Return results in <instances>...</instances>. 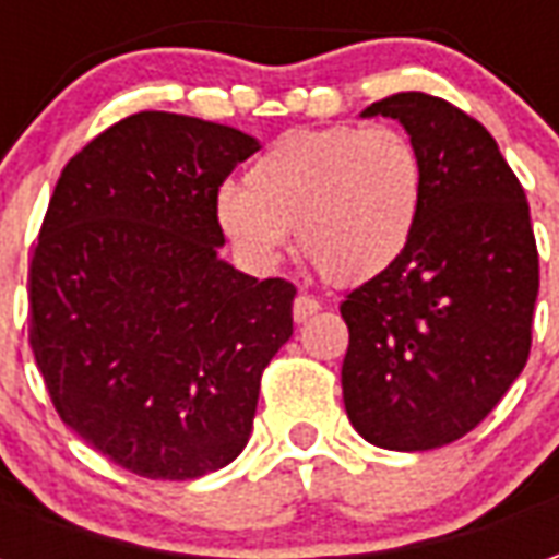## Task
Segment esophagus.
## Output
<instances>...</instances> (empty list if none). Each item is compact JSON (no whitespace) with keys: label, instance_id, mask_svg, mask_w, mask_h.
I'll return each instance as SVG.
<instances>
[{"label":"esophagus","instance_id":"1","mask_svg":"<svg viewBox=\"0 0 559 559\" xmlns=\"http://www.w3.org/2000/svg\"><path fill=\"white\" fill-rule=\"evenodd\" d=\"M317 311H320V302H317L314 296H305V293H299L296 299H293V320L296 323H305L308 317H314Z\"/></svg>","mask_w":559,"mask_h":559}]
</instances>
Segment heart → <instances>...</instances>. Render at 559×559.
Returning a JSON list of instances; mask_svg holds the SVG:
<instances>
[{
  "label": "heart",
  "instance_id": "1",
  "mask_svg": "<svg viewBox=\"0 0 559 559\" xmlns=\"http://www.w3.org/2000/svg\"><path fill=\"white\" fill-rule=\"evenodd\" d=\"M425 164L392 126L302 128L278 138L245 173L221 185V233L254 269H275L296 230L320 275L365 284L395 266L419 230Z\"/></svg>",
  "mask_w": 559,
  "mask_h": 559
}]
</instances>
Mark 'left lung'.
Instances as JSON below:
<instances>
[{
    "label": "left lung",
    "mask_w": 559,
    "mask_h": 559,
    "mask_svg": "<svg viewBox=\"0 0 559 559\" xmlns=\"http://www.w3.org/2000/svg\"><path fill=\"white\" fill-rule=\"evenodd\" d=\"M362 116L399 119L425 164L411 248L341 302L344 407L368 443H455L524 371L539 251L524 188L485 128L443 98L399 92Z\"/></svg>",
    "instance_id": "left-lung-1"
}]
</instances>
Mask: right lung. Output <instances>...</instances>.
<instances>
[{
    "label": "right lung",
    "instance_id": "right-lung-1",
    "mask_svg": "<svg viewBox=\"0 0 559 559\" xmlns=\"http://www.w3.org/2000/svg\"><path fill=\"white\" fill-rule=\"evenodd\" d=\"M257 140L143 110L56 182L29 266V344L59 419L146 479H197L251 437L296 287L218 257L215 194Z\"/></svg>",
    "mask_w": 559,
    "mask_h": 559
}]
</instances>
